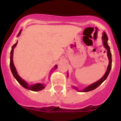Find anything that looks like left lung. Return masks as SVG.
Masks as SVG:
<instances>
[{"label":"left lung","instance_id":"obj_1","mask_svg":"<svg viewBox=\"0 0 121 121\" xmlns=\"http://www.w3.org/2000/svg\"><path fill=\"white\" fill-rule=\"evenodd\" d=\"M102 39H103V44L104 47L106 48L107 51V56H108V60H109V62H108V65L107 66V71H106V73L103 76L102 78H101L99 80H98L97 82H96L94 83L91 84V85H89L88 86H87L86 87H85L84 89L83 90H82L80 91L81 92H89V91H92L95 89L97 88V87L99 86L107 78V76H108V74H109L110 71V69H111L112 68V54H111V52H110V47L107 44V41H108V38H107V35L105 32H103V36H102ZM73 88L75 89L76 90H77V91H80L77 89V88L75 86H73Z\"/></svg>","mask_w":121,"mask_h":121}]
</instances>
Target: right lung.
I'll use <instances>...</instances> for the list:
<instances>
[{"mask_svg": "<svg viewBox=\"0 0 121 121\" xmlns=\"http://www.w3.org/2000/svg\"><path fill=\"white\" fill-rule=\"evenodd\" d=\"M22 30H21L19 32L18 34L17 35V36H19L21 34ZM18 41H17V43L13 45V46L12 47L11 51V56H10V68H11V70L12 73H13V76L15 77V79L18 81V82L21 85H22L23 87H24V88L29 89V90L32 91H39L43 90V89H44V87H45V84H41V83H36L35 85H29L26 81H24V80L22 79L19 76L18 74H17V72L16 68H15V66L14 65V62H13V52H14V49L15 47V46L17 44ZM57 65H55V67H54V69H56L57 68ZM52 71V70H51ZM51 72V71H50Z\"/></svg>", "mask_w": 121, "mask_h": 121, "instance_id": "1", "label": "right lung"}]
</instances>
